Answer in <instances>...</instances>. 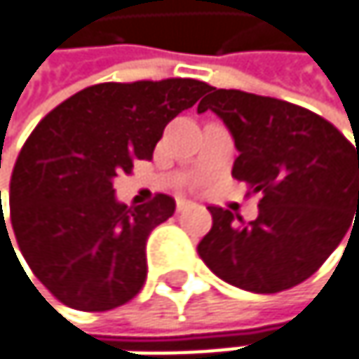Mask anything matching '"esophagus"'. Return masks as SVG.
Segmentation results:
<instances>
[{"instance_id": "obj_1", "label": "esophagus", "mask_w": 359, "mask_h": 359, "mask_svg": "<svg viewBox=\"0 0 359 359\" xmlns=\"http://www.w3.org/2000/svg\"><path fill=\"white\" fill-rule=\"evenodd\" d=\"M191 205H193V201H191V199L177 197V212H182V210H187V208H191Z\"/></svg>"}]
</instances>
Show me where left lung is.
<instances>
[{"label":"left lung","mask_w":359,"mask_h":359,"mask_svg":"<svg viewBox=\"0 0 359 359\" xmlns=\"http://www.w3.org/2000/svg\"><path fill=\"white\" fill-rule=\"evenodd\" d=\"M197 111H216L235 137L233 177L262 193L245 222L210 205L197 245L205 266L239 289L278 293L310 278L359 214V147L310 109L237 89H210ZM355 226V224H353Z\"/></svg>","instance_id":"left-lung-1"}]
</instances>
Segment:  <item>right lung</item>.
I'll use <instances>...</instances> for the list:
<instances>
[{
  "instance_id": "right-lung-1",
  "label": "right lung",
  "mask_w": 359,
  "mask_h": 359,
  "mask_svg": "<svg viewBox=\"0 0 359 359\" xmlns=\"http://www.w3.org/2000/svg\"><path fill=\"white\" fill-rule=\"evenodd\" d=\"M208 89L195 79L91 85L51 109L22 145L10 180L14 237L64 306L106 312L143 289L147 237L175 214V199L158 193L128 208L111 182L151 160L166 124Z\"/></svg>"
}]
</instances>
